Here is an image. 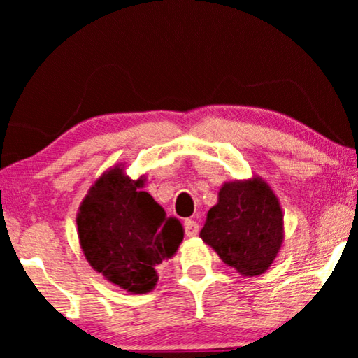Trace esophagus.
Returning a JSON list of instances; mask_svg holds the SVG:
<instances>
[{
	"mask_svg": "<svg viewBox=\"0 0 358 358\" xmlns=\"http://www.w3.org/2000/svg\"><path fill=\"white\" fill-rule=\"evenodd\" d=\"M184 229H185V234H187L189 238H194L197 236L199 233V223L194 222V220H185L184 222Z\"/></svg>",
	"mask_w": 358,
	"mask_h": 358,
	"instance_id": "obj_1",
	"label": "esophagus"
}]
</instances>
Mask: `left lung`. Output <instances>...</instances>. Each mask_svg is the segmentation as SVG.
<instances>
[{"label":"left lung","instance_id":"8db88e82","mask_svg":"<svg viewBox=\"0 0 358 358\" xmlns=\"http://www.w3.org/2000/svg\"><path fill=\"white\" fill-rule=\"evenodd\" d=\"M200 238L241 275H261L283 244V213L275 192L259 176L224 182Z\"/></svg>","mask_w":358,"mask_h":358}]
</instances>
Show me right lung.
<instances>
[{"instance_id": "obj_1", "label": "right lung", "mask_w": 358, "mask_h": 358, "mask_svg": "<svg viewBox=\"0 0 358 358\" xmlns=\"http://www.w3.org/2000/svg\"><path fill=\"white\" fill-rule=\"evenodd\" d=\"M146 178L131 179L124 164L94 180L76 213L80 246L90 266L131 295L156 287V267L178 252L184 228L145 192Z\"/></svg>"}]
</instances>
